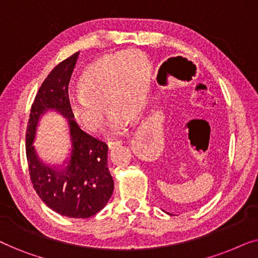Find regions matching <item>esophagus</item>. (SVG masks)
I'll list each match as a JSON object with an SVG mask.
<instances>
[{
    "mask_svg": "<svg viewBox=\"0 0 258 258\" xmlns=\"http://www.w3.org/2000/svg\"><path fill=\"white\" fill-rule=\"evenodd\" d=\"M107 144H108L109 149H112V148H115V147L119 146V144H122V141H119V140H111V141H108Z\"/></svg>",
    "mask_w": 258,
    "mask_h": 258,
    "instance_id": "1",
    "label": "esophagus"
}]
</instances>
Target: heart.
<instances>
[{
    "instance_id": "b5f03b06",
    "label": "heart",
    "mask_w": 258,
    "mask_h": 258,
    "mask_svg": "<svg viewBox=\"0 0 258 258\" xmlns=\"http://www.w3.org/2000/svg\"><path fill=\"white\" fill-rule=\"evenodd\" d=\"M151 68L140 51L109 56L84 70L80 79L81 90L70 91L68 104L77 123L90 133L103 124L104 110L110 111L109 133L125 132L129 119L136 118L146 107Z\"/></svg>"
}]
</instances>
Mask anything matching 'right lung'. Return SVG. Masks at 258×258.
<instances>
[{
	"label": "right lung",
	"mask_w": 258,
	"mask_h": 258,
	"mask_svg": "<svg viewBox=\"0 0 258 258\" xmlns=\"http://www.w3.org/2000/svg\"><path fill=\"white\" fill-rule=\"evenodd\" d=\"M79 52L58 63L43 81L31 104L26 134L27 161L34 189L47 206L62 216L88 218L103 209L114 191L108 169V146L81 130L68 104V87ZM55 108L69 118L72 155L64 169L42 164L32 146L40 115Z\"/></svg>",
	"instance_id": "1"
}]
</instances>
